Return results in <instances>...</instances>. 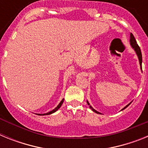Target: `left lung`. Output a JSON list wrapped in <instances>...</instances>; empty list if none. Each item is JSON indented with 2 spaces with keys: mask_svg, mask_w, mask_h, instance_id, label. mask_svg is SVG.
<instances>
[{
  "mask_svg": "<svg viewBox=\"0 0 148 148\" xmlns=\"http://www.w3.org/2000/svg\"><path fill=\"white\" fill-rule=\"evenodd\" d=\"M130 45H131V47H133V49H134V50H135L137 56H138V61H139V64H140V66H141V69H142V52H141L140 47H138V44H137L136 40L135 38H134V36H133V34H132V33H130ZM87 104H88V105H89V107H90V109L92 110L93 111V112H95V113H98V114H101V113H99V112H98V111L95 110V109H93V108H92V106L90 105V103H89L88 101H87ZM130 103H131V102H130ZM130 104H128L127 105V106H125V108H123V109L121 110H125V108H127L128 106H129V105H130Z\"/></svg>",
  "mask_w": 148,
  "mask_h": 148,
  "instance_id": "left-lung-1",
  "label": "left lung"
}]
</instances>
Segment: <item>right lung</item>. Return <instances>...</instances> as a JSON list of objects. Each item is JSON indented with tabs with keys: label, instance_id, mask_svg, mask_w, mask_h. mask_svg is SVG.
I'll list each match as a JSON object with an SVG mask.
<instances>
[{
	"label": "right lung",
	"instance_id": "right-lung-1",
	"mask_svg": "<svg viewBox=\"0 0 148 148\" xmlns=\"http://www.w3.org/2000/svg\"><path fill=\"white\" fill-rule=\"evenodd\" d=\"M63 102H64V99H63L62 100H61V102L59 103V104H58V105L57 106V107H56V108H55L54 110H52V111H50V112H49V113H44V114H38V115H40V116H44V115H49V114H52V113H55V112H56V111H57V110H58V109H59L60 108H61V106L62 105Z\"/></svg>",
	"mask_w": 148,
	"mask_h": 148
}]
</instances>
